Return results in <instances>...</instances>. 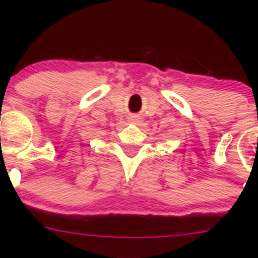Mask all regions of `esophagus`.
I'll return each mask as SVG.
<instances>
[{"label": "esophagus", "mask_w": 258, "mask_h": 258, "mask_svg": "<svg viewBox=\"0 0 258 258\" xmlns=\"http://www.w3.org/2000/svg\"><path fill=\"white\" fill-rule=\"evenodd\" d=\"M132 121H133V122H138L139 119H138V117H135V119H133Z\"/></svg>", "instance_id": "34e87169"}]
</instances>
